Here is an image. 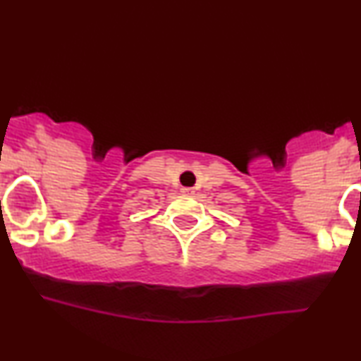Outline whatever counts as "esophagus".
Returning a JSON list of instances; mask_svg holds the SVG:
<instances>
[{"instance_id":"obj_1","label":"esophagus","mask_w":361,"mask_h":361,"mask_svg":"<svg viewBox=\"0 0 361 361\" xmlns=\"http://www.w3.org/2000/svg\"><path fill=\"white\" fill-rule=\"evenodd\" d=\"M181 192H183V193H192V188H181Z\"/></svg>"}]
</instances>
